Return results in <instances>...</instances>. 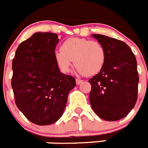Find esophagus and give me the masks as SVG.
Returning a JSON list of instances; mask_svg holds the SVG:
<instances>
[{"label":"esophagus","mask_w":148,"mask_h":148,"mask_svg":"<svg viewBox=\"0 0 148 148\" xmlns=\"http://www.w3.org/2000/svg\"><path fill=\"white\" fill-rule=\"evenodd\" d=\"M75 82H76V84L78 85V84H82V82H83V80H82V79H78V78H76V79H75Z\"/></svg>","instance_id":"esophagus-1"}]
</instances>
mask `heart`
I'll return each instance as SVG.
<instances>
[{
	"label": "heart",
	"instance_id": "heart-1",
	"mask_svg": "<svg viewBox=\"0 0 148 148\" xmlns=\"http://www.w3.org/2000/svg\"><path fill=\"white\" fill-rule=\"evenodd\" d=\"M55 61L62 73H68L73 64L86 75H93L101 70L106 61V52L97 40L83 38H70L61 44L60 50L55 52Z\"/></svg>",
	"mask_w": 148,
	"mask_h": 148
}]
</instances>
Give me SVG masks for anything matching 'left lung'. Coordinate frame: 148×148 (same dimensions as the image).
<instances>
[{"label": "left lung", "mask_w": 148, "mask_h": 148, "mask_svg": "<svg viewBox=\"0 0 148 148\" xmlns=\"http://www.w3.org/2000/svg\"><path fill=\"white\" fill-rule=\"evenodd\" d=\"M92 36L104 47L106 61L101 70L88 81L91 84L90 105L101 119L117 121L125 117L136 103V59L122 40L99 34Z\"/></svg>", "instance_id": "1"}]
</instances>
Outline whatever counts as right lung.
Listing matches in <instances>:
<instances>
[{
	"instance_id": "right-lung-1",
	"label": "right lung",
	"mask_w": 148,
	"mask_h": 148,
	"mask_svg": "<svg viewBox=\"0 0 148 148\" xmlns=\"http://www.w3.org/2000/svg\"><path fill=\"white\" fill-rule=\"evenodd\" d=\"M58 35L36 32L19 44L12 60L11 84L15 104L26 118L49 125L61 117L75 79L60 72L55 61Z\"/></svg>"
}]
</instances>
